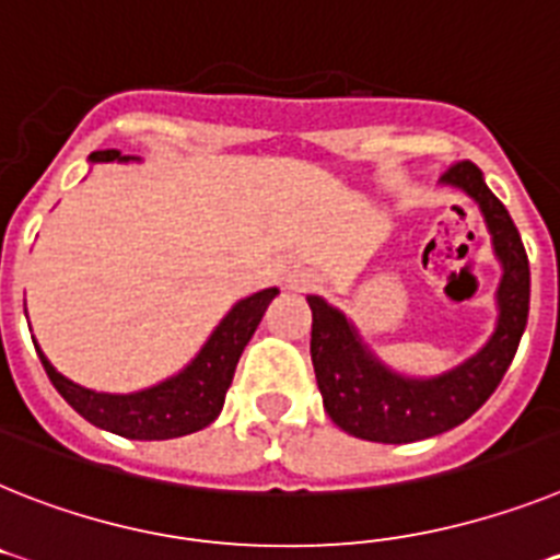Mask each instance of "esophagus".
<instances>
[{"instance_id": "34e87169", "label": "esophagus", "mask_w": 560, "mask_h": 560, "mask_svg": "<svg viewBox=\"0 0 560 560\" xmlns=\"http://www.w3.org/2000/svg\"><path fill=\"white\" fill-rule=\"evenodd\" d=\"M314 285H317V280H314V277H300V280H294V289L298 291H308V289H314Z\"/></svg>"}]
</instances>
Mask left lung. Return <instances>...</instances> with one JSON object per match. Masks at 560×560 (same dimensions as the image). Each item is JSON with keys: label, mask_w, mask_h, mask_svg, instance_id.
I'll return each instance as SVG.
<instances>
[{"label": "left lung", "mask_w": 560, "mask_h": 560, "mask_svg": "<svg viewBox=\"0 0 560 560\" xmlns=\"http://www.w3.org/2000/svg\"><path fill=\"white\" fill-rule=\"evenodd\" d=\"M442 184L470 195L493 234L495 257L504 269L495 291L499 323L476 357L447 374L417 380L376 360L346 314L312 294V362L323 405L331 422L357 439L408 444L439 436L470 419L499 388L527 328L529 262L513 218L470 161L447 166Z\"/></svg>", "instance_id": "1"}]
</instances>
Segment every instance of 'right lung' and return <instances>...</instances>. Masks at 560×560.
<instances>
[{
    "label": "right lung",
    "mask_w": 560,
    "mask_h": 560,
    "mask_svg": "<svg viewBox=\"0 0 560 560\" xmlns=\"http://www.w3.org/2000/svg\"><path fill=\"white\" fill-rule=\"evenodd\" d=\"M90 161L102 164V161H136V158L121 155L118 150H98L90 155ZM275 298L277 289H262L252 298L234 303L232 312L207 339V346L200 348L198 357L180 374L158 382L152 388L136 390V394H98V390L81 388L50 365V360L36 342L33 346L39 351V360L50 376L52 388L65 396V402L75 413H81L95 428L118 433L124 439H141V442L178 439L195 433V430H203L218 419L243 348L252 339L255 328L260 326L262 314Z\"/></svg>",
    "instance_id": "add662e5"
}]
</instances>
